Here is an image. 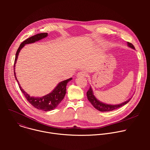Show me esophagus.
Here are the masks:
<instances>
[{
	"label": "esophagus",
	"instance_id": "1",
	"mask_svg": "<svg viewBox=\"0 0 150 150\" xmlns=\"http://www.w3.org/2000/svg\"><path fill=\"white\" fill-rule=\"evenodd\" d=\"M87 75V72L86 71H83L78 72L77 74L78 76H85Z\"/></svg>",
	"mask_w": 150,
	"mask_h": 150
}]
</instances>
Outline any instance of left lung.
Instances as JSON below:
<instances>
[{
    "instance_id": "left-lung-1",
    "label": "left lung",
    "mask_w": 150,
    "mask_h": 150,
    "mask_svg": "<svg viewBox=\"0 0 150 150\" xmlns=\"http://www.w3.org/2000/svg\"><path fill=\"white\" fill-rule=\"evenodd\" d=\"M127 46L135 50V47L133 46L132 43H130L129 42H127ZM87 96L88 98V101L91 103V104L94 106V108H96L97 110L100 111V112H110L112 111L115 109H118L119 108H121L122 106L125 105L127 104L128 102L130 101V100L132 98V97L129 98L126 101H124L120 104H105L104 103L100 101H99L94 95L93 91L90 86L88 91L87 92Z\"/></svg>"
}]
</instances>
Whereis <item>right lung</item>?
<instances>
[{
  "label": "right lung",
  "mask_w": 150,
  "mask_h": 150,
  "mask_svg": "<svg viewBox=\"0 0 150 150\" xmlns=\"http://www.w3.org/2000/svg\"><path fill=\"white\" fill-rule=\"evenodd\" d=\"M48 35V34L46 33H40L37 34L36 35H34L25 41H24L22 43H21L18 49L16 55H15V59L14 62V76L15 78V79L16 80L18 84L19 87V88L22 93L24 94V96L27 98V101L33 105L35 108L41 110L42 111L48 112L54 110L55 108H57V106L59 104V103L62 101V100L65 97V96L67 93V83L72 80V78L68 79L67 80L63 81L60 82L57 86L54 88V90L50 93H49L47 95H45L41 97H31L28 94H27L23 88H22L20 86V84L16 78V74H15V64L17 61V59L19 55V53L20 52L21 50L22 49L25 45L31 44L34 43V42L40 41L42 39H43L46 37H47Z\"/></svg>",
  "instance_id": "right-lung-1"
}]
</instances>
